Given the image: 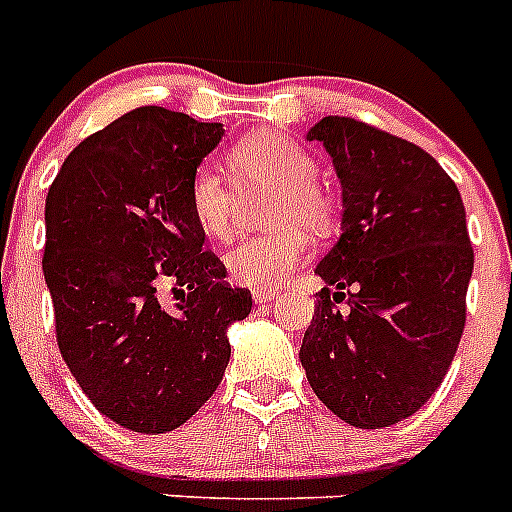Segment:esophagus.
I'll return each instance as SVG.
<instances>
[{
	"label": "esophagus",
	"mask_w": 512,
	"mask_h": 512,
	"mask_svg": "<svg viewBox=\"0 0 512 512\" xmlns=\"http://www.w3.org/2000/svg\"><path fill=\"white\" fill-rule=\"evenodd\" d=\"M277 295H279L277 289H253L251 292V297L256 305H269V302L277 300Z\"/></svg>",
	"instance_id": "1"
}]
</instances>
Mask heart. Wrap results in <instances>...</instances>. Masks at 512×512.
Wrapping results in <instances>:
<instances>
[{"label":"heart","mask_w":512,"mask_h":512,"mask_svg":"<svg viewBox=\"0 0 512 512\" xmlns=\"http://www.w3.org/2000/svg\"><path fill=\"white\" fill-rule=\"evenodd\" d=\"M230 176L241 194L274 192L269 225L279 228L259 238H243L223 256L233 284L271 289L305 259L307 241L295 228L325 233L330 228V202L318 182V164L310 153L282 133H256L228 151ZM189 212L210 238H225L233 225L238 194L212 166H200L189 179Z\"/></svg>","instance_id":"b5f03b06"}]
</instances>
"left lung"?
Wrapping results in <instances>:
<instances>
[{
	"instance_id": "8db88e82",
	"label": "left lung",
	"mask_w": 512,
	"mask_h": 512,
	"mask_svg": "<svg viewBox=\"0 0 512 512\" xmlns=\"http://www.w3.org/2000/svg\"><path fill=\"white\" fill-rule=\"evenodd\" d=\"M307 140L333 161L343 215L315 269L325 287L300 361L325 408L387 428L431 400L459 348L474 269L467 212L451 176L408 140L338 115Z\"/></svg>"
}]
</instances>
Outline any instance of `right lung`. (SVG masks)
<instances>
[{
    "instance_id": "right-lung-1",
    "label": "right lung",
    "mask_w": 512,
    "mask_h": 512,
    "mask_svg": "<svg viewBox=\"0 0 512 512\" xmlns=\"http://www.w3.org/2000/svg\"><path fill=\"white\" fill-rule=\"evenodd\" d=\"M220 122L138 107L69 153L45 197L43 277L61 356L94 408L166 433L205 405L251 292L225 282L189 212V179ZM180 302L166 308L160 289Z\"/></svg>"
}]
</instances>
